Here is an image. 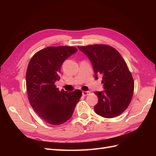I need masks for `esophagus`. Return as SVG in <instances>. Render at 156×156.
I'll return each mask as SVG.
<instances>
[{
	"label": "esophagus",
	"instance_id": "34e87169",
	"mask_svg": "<svg viewBox=\"0 0 156 156\" xmlns=\"http://www.w3.org/2000/svg\"><path fill=\"white\" fill-rule=\"evenodd\" d=\"M90 94V92L89 91H82V95L83 96H87Z\"/></svg>",
	"mask_w": 156,
	"mask_h": 156
}]
</instances>
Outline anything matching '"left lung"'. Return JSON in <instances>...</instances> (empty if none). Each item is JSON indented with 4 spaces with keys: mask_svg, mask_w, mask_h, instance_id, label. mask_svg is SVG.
<instances>
[{
    "mask_svg": "<svg viewBox=\"0 0 156 156\" xmlns=\"http://www.w3.org/2000/svg\"><path fill=\"white\" fill-rule=\"evenodd\" d=\"M93 66L95 78L102 75L105 90L95 92L98 98L94 111L105 118H113L123 112L131 102L134 80L124 59L114 48L104 44L78 47Z\"/></svg>",
    "mask_w": 156,
    "mask_h": 156,
    "instance_id": "1",
    "label": "left lung"
}]
</instances>
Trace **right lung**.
I'll use <instances>...</instances> for the list:
<instances>
[{
	"label": "right lung",
	"instance_id": "1",
	"mask_svg": "<svg viewBox=\"0 0 156 156\" xmlns=\"http://www.w3.org/2000/svg\"><path fill=\"white\" fill-rule=\"evenodd\" d=\"M78 49L71 46H51L34 55L26 72V87L32 108L43 120L51 125H60L70 118L82 91H60L55 82L66 59Z\"/></svg>",
	"mask_w": 156,
	"mask_h": 156
}]
</instances>
